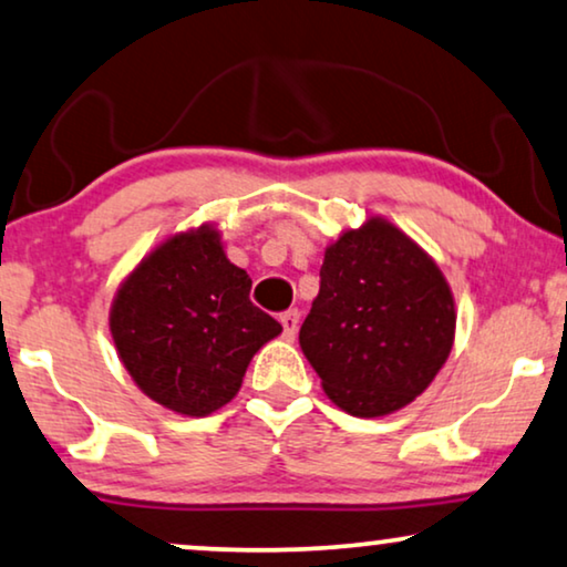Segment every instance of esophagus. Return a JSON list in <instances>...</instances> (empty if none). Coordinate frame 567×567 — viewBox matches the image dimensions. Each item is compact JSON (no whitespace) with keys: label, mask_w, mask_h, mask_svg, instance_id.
Returning a JSON list of instances; mask_svg holds the SVG:
<instances>
[{"label":"esophagus","mask_w":567,"mask_h":567,"mask_svg":"<svg viewBox=\"0 0 567 567\" xmlns=\"http://www.w3.org/2000/svg\"><path fill=\"white\" fill-rule=\"evenodd\" d=\"M280 323H282V333L285 339H295V333H298V326H300V313L298 310H285L280 316Z\"/></svg>","instance_id":"1"}]
</instances>
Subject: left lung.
Masks as SVG:
<instances>
[{
  "label": "left lung",
  "mask_w": 567,
  "mask_h": 567,
  "mask_svg": "<svg viewBox=\"0 0 567 567\" xmlns=\"http://www.w3.org/2000/svg\"><path fill=\"white\" fill-rule=\"evenodd\" d=\"M454 326V298L436 261L395 223L367 215L326 246L300 349L331 403L378 419L432 385Z\"/></svg>",
  "instance_id": "8db88e82"
}]
</instances>
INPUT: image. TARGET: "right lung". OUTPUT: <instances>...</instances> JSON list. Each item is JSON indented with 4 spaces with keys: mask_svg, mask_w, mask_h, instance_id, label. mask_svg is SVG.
<instances>
[{
    "mask_svg": "<svg viewBox=\"0 0 567 567\" xmlns=\"http://www.w3.org/2000/svg\"><path fill=\"white\" fill-rule=\"evenodd\" d=\"M249 290L251 277L226 257L215 223L156 244L110 306V333L135 385L193 419L234 401L251 357L282 333Z\"/></svg>",
    "mask_w": 567,
    "mask_h": 567,
    "instance_id": "obj_1",
    "label": "right lung"
}]
</instances>
